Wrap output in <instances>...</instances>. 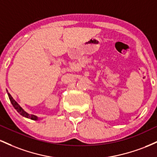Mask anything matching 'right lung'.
Here are the masks:
<instances>
[{
  "label": "right lung",
  "instance_id": "obj_1",
  "mask_svg": "<svg viewBox=\"0 0 157 157\" xmlns=\"http://www.w3.org/2000/svg\"><path fill=\"white\" fill-rule=\"evenodd\" d=\"M8 96H9V98H10V100L11 103L12 104V105L14 106V108H15V109L17 110V112L21 113V114L22 115V116L25 117H26V118L31 119V120H37V119H38V118H37V117L35 116V115L29 114V113H26V111H25L24 110H23L22 108H21V106L18 105V103H17V102H16L13 98H12V97L11 96L10 93H8Z\"/></svg>",
  "mask_w": 157,
  "mask_h": 157
}]
</instances>
